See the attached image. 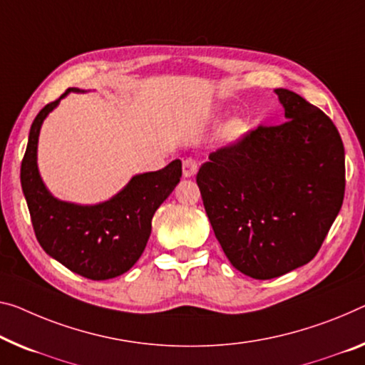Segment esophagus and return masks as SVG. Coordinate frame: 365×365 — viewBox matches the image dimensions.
I'll use <instances>...</instances> for the list:
<instances>
[{
    "label": "esophagus",
    "instance_id": "obj_1",
    "mask_svg": "<svg viewBox=\"0 0 365 365\" xmlns=\"http://www.w3.org/2000/svg\"><path fill=\"white\" fill-rule=\"evenodd\" d=\"M197 161L192 158H186L182 161V176L184 178H192L197 173Z\"/></svg>",
    "mask_w": 365,
    "mask_h": 365
}]
</instances>
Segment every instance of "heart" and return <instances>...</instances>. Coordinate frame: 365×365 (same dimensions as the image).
I'll use <instances>...</instances> for the list:
<instances>
[{
    "mask_svg": "<svg viewBox=\"0 0 365 365\" xmlns=\"http://www.w3.org/2000/svg\"><path fill=\"white\" fill-rule=\"evenodd\" d=\"M246 127L248 125H246V122L241 119V117H232V119L225 120L220 125L217 137L223 145L230 147V145H235L241 137L245 135Z\"/></svg>",
    "mask_w": 365,
    "mask_h": 365,
    "instance_id": "heart-1",
    "label": "heart"
}]
</instances>
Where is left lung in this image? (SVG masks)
Instances as JSON below:
<instances>
[{"label": "left lung", "instance_id": "left-lung-1", "mask_svg": "<svg viewBox=\"0 0 365 365\" xmlns=\"http://www.w3.org/2000/svg\"><path fill=\"white\" fill-rule=\"evenodd\" d=\"M282 125L257 127L210 153L197 186L223 253L245 276L266 280L310 262L344 199V147L322 110L274 89Z\"/></svg>", "mask_w": 365, "mask_h": 365}]
</instances>
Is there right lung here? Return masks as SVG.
Returning a JSON list of instances; mask_svg holds the SVG:
<instances>
[{
    "instance_id": "obj_1",
    "label": "right lung",
    "mask_w": 365,
    "mask_h": 365,
    "mask_svg": "<svg viewBox=\"0 0 365 365\" xmlns=\"http://www.w3.org/2000/svg\"><path fill=\"white\" fill-rule=\"evenodd\" d=\"M70 93L86 91L66 89L34 119L21 165V186L43 251L83 277L106 280L122 276L142 256L151 218L178 186L182 165L175 160L163 170L138 173L119 192L98 204L57 199L38 171L37 147L43 120Z\"/></svg>"
}]
</instances>
